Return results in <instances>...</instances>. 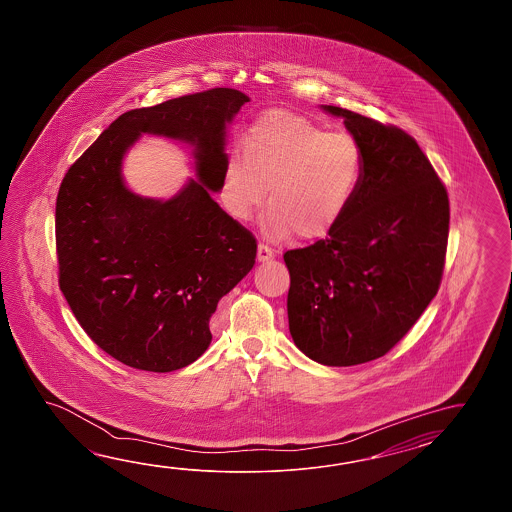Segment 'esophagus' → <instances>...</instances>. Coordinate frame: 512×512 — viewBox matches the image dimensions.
Returning a JSON list of instances; mask_svg holds the SVG:
<instances>
[{"instance_id":"34e87169","label":"esophagus","mask_w":512,"mask_h":512,"mask_svg":"<svg viewBox=\"0 0 512 512\" xmlns=\"http://www.w3.org/2000/svg\"><path fill=\"white\" fill-rule=\"evenodd\" d=\"M274 258V251H272L269 245H265V243H260L258 245V260L260 261H269Z\"/></svg>"}]
</instances>
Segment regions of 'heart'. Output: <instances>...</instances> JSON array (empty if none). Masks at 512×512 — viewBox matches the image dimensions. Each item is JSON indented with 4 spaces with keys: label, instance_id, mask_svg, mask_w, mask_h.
<instances>
[{
    "label": "heart",
    "instance_id": "obj_1",
    "mask_svg": "<svg viewBox=\"0 0 512 512\" xmlns=\"http://www.w3.org/2000/svg\"><path fill=\"white\" fill-rule=\"evenodd\" d=\"M364 152L348 133H331L285 109H271L229 153L221 175L223 205L247 219L265 201L263 229L285 238L322 240L337 229L357 196Z\"/></svg>",
    "mask_w": 512,
    "mask_h": 512
}]
</instances>
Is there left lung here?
I'll use <instances>...</instances> for the list:
<instances>
[{
  "label": "left lung",
  "instance_id": "obj_1",
  "mask_svg": "<svg viewBox=\"0 0 512 512\" xmlns=\"http://www.w3.org/2000/svg\"><path fill=\"white\" fill-rule=\"evenodd\" d=\"M326 111L359 141L364 174L337 229L283 254L287 316L309 359L355 366L386 355L439 291L450 205L412 135L349 109Z\"/></svg>",
  "mask_w": 512,
  "mask_h": 512
}]
</instances>
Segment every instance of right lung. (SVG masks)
Here are the masks:
<instances>
[{
	"label": "right lung",
	"instance_id": "right-lung-1",
	"mask_svg": "<svg viewBox=\"0 0 512 512\" xmlns=\"http://www.w3.org/2000/svg\"><path fill=\"white\" fill-rule=\"evenodd\" d=\"M249 100L214 87L126 111L60 185V291L87 337L130 368L166 373L199 359L219 300L254 265L258 241L208 192L221 188L225 124ZM141 132L196 143L202 183L168 202L130 193L119 164Z\"/></svg>",
	"mask_w": 512,
	"mask_h": 512
}]
</instances>
